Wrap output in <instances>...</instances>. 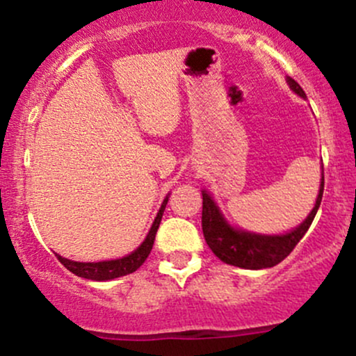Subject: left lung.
Segmentation results:
<instances>
[{
  "mask_svg": "<svg viewBox=\"0 0 356 356\" xmlns=\"http://www.w3.org/2000/svg\"><path fill=\"white\" fill-rule=\"evenodd\" d=\"M288 84L291 86L296 95L305 98V91L294 79L288 77ZM322 193H324V175H322L321 191H318L317 201L312 210V213L305 218L303 224L294 231L282 236H260L251 234V232L236 231L227 222L224 220L222 213L218 211L217 204L210 198L208 193L203 191V211H201V227H203L204 239L210 250L220 258L222 261L234 267L251 268H268L281 264L286 257L294 250V246L300 243L305 232L314 222L315 213L322 201Z\"/></svg>",
  "mask_w": 356,
  "mask_h": 356,
  "instance_id": "obj_1",
  "label": "left lung"
}]
</instances>
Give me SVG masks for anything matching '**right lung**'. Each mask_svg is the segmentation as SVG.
Listing matches in <instances>:
<instances>
[{
	"instance_id": "obj_1",
	"label": "right lung",
	"mask_w": 356,
	"mask_h": 356,
	"mask_svg": "<svg viewBox=\"0 0 356 356\" xmlns=\"http://www.w3.org/2000/svg\"><path fill=\"white\" fill-rule=\"evenodd\" d=\"M167 201L168 198H165L163 203H161L160 211H158L155 222H153L152 229H149L148 236H146V239L143 241V245L136 251H132L131 254H127V257L118 258V260L96 261V264H82V261H72L68 260V258H63L60 257V254H56L60 264L65 265V268H68L72 274L79 275V277L91 279V281H110V279L132 274V272H136L143 264H145L148 254L152 253L153 243H155V236H156L158 227H160L161 215H163L165 207H167Z\"/></svg>"
}]
</instances>
